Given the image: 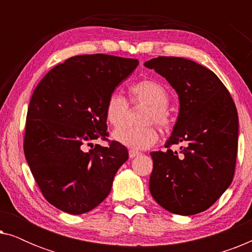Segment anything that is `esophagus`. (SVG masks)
<instances>
[{"instance_id":"34e87169","label":"esophagus","mask_w":252,"mask_h":252,"mask_svg":"<svg viewBox=\"0 0 252 252\" xmlns=\"http://www.w3.org/2000/svg\"><path fill=\"white\" fill-rule=\"evenodd\" d=\"M128 155H129V158H134V157L139 156L140 153H139V151H135V150H129Z\"/></svg>"}]
</instances>
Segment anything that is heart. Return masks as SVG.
Returning <instances> with one entry per match:
<instances>
[{"label":"heart","instance_id":"1","mask_svg":"<svg viewBox=\"0 0 252 252\" xmlns=\"http://www.w3.org/2000/svg\"><path fill=\"white\" fill-rule=\"evenodd\" d=\"M133 103L149 105L143 123H155L161 129H167L171 124V115L167 109L168 92L156 80H141L129 88ZM128 113V103L122 95L112 93L105 103V118L113 127H122ZM112 139L132 150L148 149L158 141V133L153 125L142 127H124L112 133Z\"/></svg>","mask_w":252,"mask_h":252}]
</instances>
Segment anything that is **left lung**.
<instances>
[{
    "mask_svg": "<svg viewBox=\"0 0 252 252\" xmlns=\"http://www.w3.org/2000/svg\"><path fill=\"white\" fill-rule=\"evenodd\" d=\"M144 66L166 79L177 92L180 110L165 147L184 143L180 154H150L149 189L155 201L174 215L208 210L232 184L237 156L239 117L220 79L202 65L160 56Z\"/></svg>",
    "mask_w": 252,
    "mask_h": 252,
    "instance_id": "left-lung-1",
    "label": "left lung"
}]
</instances>
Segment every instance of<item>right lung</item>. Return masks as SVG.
Masks as SVG:
<instances>
[{
	"mask_svg": "<svg viewBox=\"0 0 252 252\" xmlns=\"http://www.w3.org/2000/svg\"><path fill=\"white\" fill-rule=\"evenodd\" d=\"M139 61L111 55L68 58L44 75L31 98L24 151L48 202L70 215L92 211L110 194L126 147L105 140V103ZM93 149L87 150V146Z\"/></svg>",
	"mask_w": 252,
	"mask_h": 252,
	"instance_id": "1",
	"label": "right lung"
}]
</instances>
